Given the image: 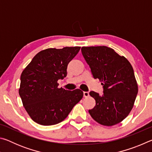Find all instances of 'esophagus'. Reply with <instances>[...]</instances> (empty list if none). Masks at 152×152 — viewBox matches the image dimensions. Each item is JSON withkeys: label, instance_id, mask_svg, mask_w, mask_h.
Segmentation results:
<instances>
[{"label": "esophagus", "instance_id": "obj_1", "mask_svg": "<svg viewBox=\"0 0 152 152\" xmlns=\"http://www.w3.org/2000/svg\"><path fill=\"white\" fill-rule=\"evenodd\" d=\"M84 97H88L89 96V92H84Z\"/></svg>", "mask_w": 152, "mask_h": 152}]
</instances>
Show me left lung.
<instances>
[{"label":"left lung","mask_w":152,"mask_h":152,"mask_svg":"<svg viewBox=\"0 0 152 152\" xmlns=\"http://www.w3.org/2000/svg\"><path fill=\"white\" fill-rule=\"evenodd\" d=\"M82 56L94 79L101 80L103 94L94 91L90 95L96 105L88 110L100 124L112 126L127 117L134 104L138 87L134 71L127 59L107 46L82 47Z\"/></svg>","instance_id":"left-lung-1"}]
</instances>
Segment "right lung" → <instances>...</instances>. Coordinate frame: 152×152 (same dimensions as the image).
Masks as SVG:
<instances>
[{
	"label": "right lung",
	"mask_w": 152,
	"mask_h": 152,
	"mask_svg": "<svg viewBox=\"0 0 152 152\" xmlns=\"http://www.w3.org/2000/svg\"><path fill=\"white\" fill-rule=\"evenodd\" d=\"M80 47L49 48L39 51L20 76L19 93L31 118L42 125H56L68 117L83 97L80 89L58 88L67 76V67Z\"/></svg>",
	"instance_id": "add662e5"
}]
</instances>
